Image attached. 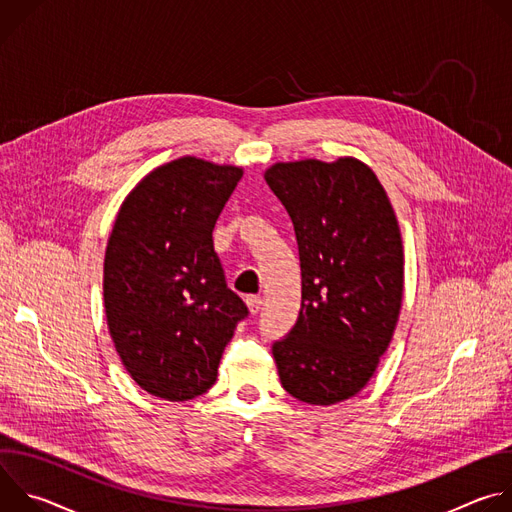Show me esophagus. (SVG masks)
Masks as SVG:
<instances>
[{"label": "esophagus", "instance_id": "esophagus-1", "mask_svg": "<svg viewBox=\"0 0 512 512\" xmlns=\"http://www.w3.org/2000/svg\"><path fill=\"white\" fill-rule=\"evenodd\" d=\"M245 302H247L251 314H259V310H261V306H263V300H261L259 296H247Z\"/></svg>", "mask_w": 512, "mask_h": 512}]
</instances>
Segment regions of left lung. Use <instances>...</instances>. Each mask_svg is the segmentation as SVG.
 Here are the masks:
<instances>
[{"mask_svg": "<svg viewBox=\"0 0 512 512\" xmlns=\"http://www.w3.org/2000/svg\"><path fill=\"white\" fill-rule=\"evenodd\" d=\"M265 182L294 223L302 308L273 342L283 389L334 405L371 381L393 338L403 300V243L375 172L354 158L279 162Z\"/></svg>", "mask_w": 512, "mask_h": 512, "instance_id": "1", "label": "left lung"}]
</instances>
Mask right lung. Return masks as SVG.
I'll list each match as a JSON object with an SVG mask.
<instances>
[{
    "mask_svg": "<svg viewBox=\"0 0 512 512\" xmlns=\"http://www.w3.org/2000/svg\"><path fill=\"white\" fill-rule=\"evenodd\" d=\"M241 178L243 168L184 156L145 176L117 212L103 267L107 326L125 371L160 399L206 393L249 314L212 243Z\"/></svg>",
    "mask_w": 512,
    "mask_h": 512,
    "instance_id": "right-lung-1",
    "label": "right lung"
}]
</instances>
